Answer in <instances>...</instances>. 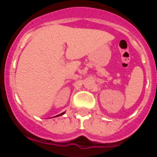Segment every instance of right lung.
Returning a JSON list of instances; mask_svg holds the SVG:
<instances>
[{"label":"right lung","mask_w":157,"mask_h":157,"mask_svg":"<svg viewBox=\"0 0 157 157\" xmlns=\"http://www.w3.org/2000/svg\"><path fill=\"white\" fill-rule=\"evenodd\" d=\"M63 113H64V112H63V113H62V114H60V116H61V115H63Z\"/></svg>","instance_id":"1"}]
</instances>
